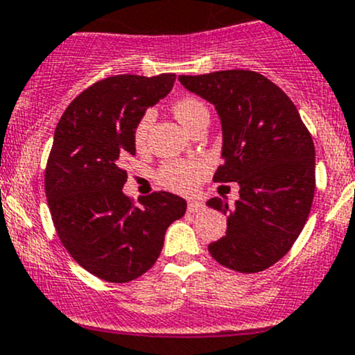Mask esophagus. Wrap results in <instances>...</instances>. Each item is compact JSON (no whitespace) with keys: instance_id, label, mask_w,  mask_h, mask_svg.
Instances as JSON below:
<instances>
[{"instance_id":"obj_1","label":"esophagus","mask_w":355,"mask_h":355,"mask_svg":"<svg viewBox=\"0 0 355 355\" xmlns=\"http://www.w3.org/2000/svg\"><path fill=\"white\" fill-rule=\"evenodd\" d=\"M187 209L189 213H200V211H204V204L199 200H189Z\"/></svg>"}]
</instances>
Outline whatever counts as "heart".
<instances>
[{"instance_id": "b5f03b06", "label": "heart", "mask_w": 355, "mask_h": 355, "mask_svg": "<svg viewBox=\"0 0 355 355\" xmlns=\"http://www.w3.org/2000/svg\"><path fill=\"white\" fill-rule=\"evenodd\" d=\"M173 114L184 128L191 130L202 116L207 114V108L196 98H182L173 105ZM155 114L153 111H146L139 121L135 123L134 132H132V141H134L135 149L142 151L148 144L149 130H151ZM206 175V166L198 159H175L168 161L157 170V180L161 185L171 189L180 194H191L198 189L199 182Z\"/></svg>"}]
</instances>
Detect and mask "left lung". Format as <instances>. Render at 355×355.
I'll use <instances>...</instances> for the list:
<instances>
[{
  "label": "left lung",
  "mask_w": 355,
  "mask_h": 355,
  "mask_svg": "<svg viewBox=\"0 0 355 355\" xmlns=\"http://www.w3.org/2000/svg\"><path fill=\"white\" fill-rule=\"evenodd\" d=\"M178 80L220 114L223 164L213 180L241 185L235 206L220 198L206 202L228 214L227 235L209 244V254L239 273L268 270L288 252L311 213L313 137L288 96L257 71L221 70Z\"/></svg>",
  "instance_id": "obj_1"
}]
</instances>
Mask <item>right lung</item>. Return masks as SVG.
Returning a JSON list of instances; mask_svg holds the SVG:
<instances>
[{
  "label": "right lung",
  "instance_id": "add662e5",
  "mask_svg": "<svg viewBox=\"0 0 355 355\" xmlns=\"http://www.w3.org/2000/svg\"><path fill=\"white\" fill-rule=\"evenodd\" d=\"M175 73L114 75L85 89L60 118L44 189L60 241L84 270L110 284L144 275L159 257L166 228L187 202L153 192L135 206L123 194L132 132L149 106L171 91Z\"/></svg>",
  "mask_w": 355,
  "mask_h": 355
}]
</instances>
